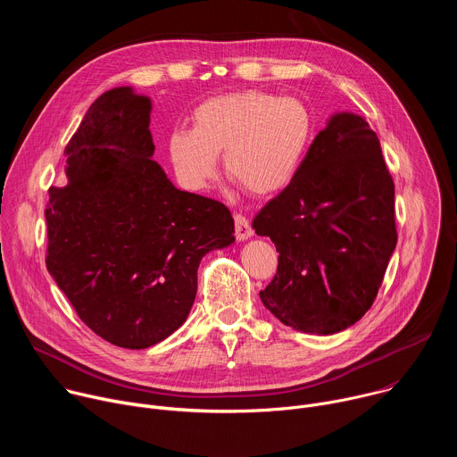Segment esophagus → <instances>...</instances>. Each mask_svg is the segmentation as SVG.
<instances>
[{
  "label": "esophagus",
  "instance_id": "1",
  "mask_svg": "<svg viewBox=\"0 0 457 457\" xmlns=\"http://www.w3.org/2000/svg\"><path fill=\"white\" fill-rule=\"evenodd\" d=\"M235 235L238 242H244L253 237V229L249 226V220L244 215H235Z\"/></svg>",
  "mask_w": 457,
  "mask_h": 457
}]
</instances>
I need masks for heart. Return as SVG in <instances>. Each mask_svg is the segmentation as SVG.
Segmentation results:
<instances>
[{
	"label": "heart",
	"instance_id": "b5f03b06",
	"mask_svg": "<svg viewBox=\"0 0 457 457\" xmlns=\"http://www.w3.org/2000/svg\"><path fill=\"white\" fill-rule=\"evenodd\" d=\"M312 129V113L300 99L235 92L197 106L193 129H177L168 137V157L187 191H206L219 175V155H224V168L237 186L271 197L296 179Z\"/></svg>",
	"mask_w": 457,
	"mask_h": 457
}]
</instances>
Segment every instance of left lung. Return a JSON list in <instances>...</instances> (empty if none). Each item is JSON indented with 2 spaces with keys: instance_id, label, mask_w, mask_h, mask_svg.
Segmentation results:
<instances>
[{
  "instance_id": "left-lung-1",
  "label": "left lung",
  "mask_w": 457,
  "mask_h": 457,
  "mask_svg": "<svg viewBox=\"0 0 457 457\" xmlns=\"http://www.w3.org/2000/svg\"><path fill=\"white\" fill-rule=\"evenodd\" d=\"M253 229L280 253L275 278L260 291L273 316L318 337L354 325L398 242L395 182L367 120L333 113L296 179L254 215Z\"/></svg>"
}]
</instances>
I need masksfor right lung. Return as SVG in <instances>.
Here are the masks:
<instances>
[{"label":"right lung","instance_id":"1","mask_svg":"<svg viewBox=\"0 0 457 457\" xmlns=\"http://www.w3.org/2000/svg\"><path fill=\"white\" fill-rule=\"evenodd\" d=\"M152 99L99 96L64 148L67 186L48 189L46 270L103 340L146 349L186 321L203 256L235 242L229 210L182 191L152 157Z\"/></svg>","mask_w":457,"mask_h":457}]
</instances>
